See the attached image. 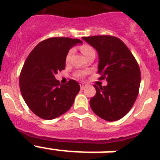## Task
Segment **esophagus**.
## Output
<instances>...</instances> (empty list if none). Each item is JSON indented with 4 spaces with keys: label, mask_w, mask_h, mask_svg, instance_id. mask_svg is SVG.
Returning a JSON list of instances; mask_svg holds the SVG:
<instances>
[{
    "label": "esophagus",
    "mask_w": 160,
    "mask_h": 160,
    "mask_svg": "<svg viewBox=\"0 0 160 160\" xmlns=\"http://www.w3.org/2000/svg\"><path fill=\"white\" fill-rule=\"evenodd\" d=\"M80 88H81V89H85V87H86V84H85V83H84V82H81L80 84Z\"/></svg>",
    "instance_id": "esophagus-1"
}]
</instances>
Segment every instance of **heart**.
Here are the masks:
<instances>
[{
	"label": "heart",
	"instance_id": "obj_1",
	"mask_svg": "<svg viewBox=\"0 0 160 160\" xmlns=\"http://www.w3.org/2000/svg\"><path fill=\"white\" fill-rule=\"evenodd\" d=\"M81 51H82V53L86 56L88 54L90 53V52H92V51H94V50H93V49L89 46H83L82 47H81ZM70 54H71V51H70V52L67 54V55H66V58H65V60H66V61H68L69 59H70ZM78 75H79V76H82V75H84V73L80 72Z\"/></svg>",
	"mask_w": 160,
	"mask_h": 160
}]
</instances>
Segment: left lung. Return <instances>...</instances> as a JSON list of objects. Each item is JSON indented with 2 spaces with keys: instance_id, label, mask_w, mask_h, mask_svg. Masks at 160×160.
Listing matches in <instances>:
<instances>
[{
  "instance_id": "1",
  "label": "left lung",
  "mask_w": 160,
  "mask_h": 160,
  "mask_svg": "<svg viewBox=\"0 0 160 160\" xmlns=\"http://www.w3.org/2000/svg\"><path fill=\"white\" fill-rule=\"evenodd\" d=\"M99 55L98 73L107 85H94L96 94L90 100L91 109L107 121L121 119L135 102L140 85V70L129 48L117 37H82Z\"/></svg>"
}]
</instances>
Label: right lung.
I'll return each mask as SVG.
<instances>
[{
	"label": "right lung",
	"instance_id": "obj_1",
	"mask_svg": "<svg viewBox=\"0 0 160 160\" xmlns=\"http://www.w3.org/2000/svg\"><path fill=\"white\" fill-rule=\"evenodd\" d=\"M83 44L79 39L54 37L41 41L24 63L20 75V89L25 102L41 119H53L68 111L80 90L77 81L60 85L55 79L65 68L70 49Z\"/></svg>",
	"mask_w": 160,
	"mask_h": 160
}]
</instances>
